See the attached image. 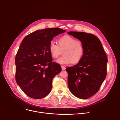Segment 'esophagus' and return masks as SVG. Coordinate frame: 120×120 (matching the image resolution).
Here are the masks:
<instances>
[{
  "label": "esophagus",
  "mask_w": 120,
  "mask_h": 120,
  "mask_svg": "<svg viewBox=\"0 0 120 120\" xmlns=\"http://www.w3.org/2000/svg\"><path fill=\"white\" fill-rule=\"evenodd\" d=\"M61 67H62V69L63 70H64L65 69V66H63V65H62V66H61Z\"/></svg>",
  "instance_id": "esophagus-1"
}]
</instances>
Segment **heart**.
<instances>
[{
  "label": "heart",
  "instance_id": "b5f03b06",
  "mask_svg": "<svg viewBox=\"0 0 120 120\" xmlns=\"http://www.w3.org/2000/svg\"><path fill=\"white\" fill-rule=\"evenodd\" d=\"M49 50L51 56L55 58H57L63 50V56L56 61L61 64L78 63L82 58L84 52L82 42L69 36L60 38L58 40V44L51 42L49 45Z\"/></svg>",
  "mask_w": 120,
  "mask_h": 120
}]
</instances>
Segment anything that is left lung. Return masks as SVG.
I'll return each instance as SVG.
<instances>
[{
  "mask_svg": "<svg viewBox=\"0 0 120 120\" xmlns=\"http://www.w3.org/2000/svg\"><path fill=\"white\" fill-rule=\"evenodd\" d=\"M67 34L80 40L84 49L81 61L66 68L68 86L74 96L86 99L99 91L106 78L107 56L100 40L93 34L73 31Z\"/></svg>",
  "mask_w": 120,
  "mask_h": 120,
  "instance_id": "1",
  "label": "left lung"
}]
</instances>
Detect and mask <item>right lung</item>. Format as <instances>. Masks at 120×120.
<instances>
[{
	"mask_svg": "<svg viewBox=\"0 0 120 120\" xmlns=\"http://www.w3.org/2000/svg\"><path fill=\"white\" fill-rule=\"evenodd\" d=\"M65 31L60 28L38 30L22 41L15 58V80L29 97L41 99L51 92L53 78L62 69L52 62L49 45L54 37Z\"/></svg>",
	"mask_w": 120,
	"mask_h": 120,
	"instance_id": "right-lung-1",
	"label": "right lung"
}]
</instances>
